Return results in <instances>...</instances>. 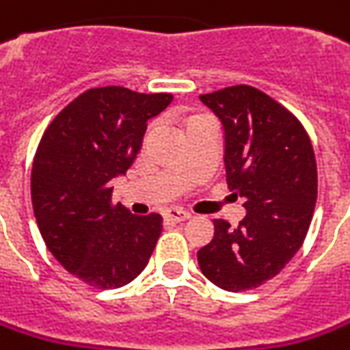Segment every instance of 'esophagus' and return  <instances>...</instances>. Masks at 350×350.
I'll use <instances>...</instances> for the list:
<instances>
[{
    "label": "esophagus",
    "mask_w": 350,
    "mask_h": 350,
    "mask_svg": "<svg viewBox=\"0 0 350 350\" xmlns=\"http://www.w3.org/2000/svg\"><path fill=\"white\" fill-rule=\"evenodd\" d=\"M163 216H165V220H168V222H184V220H187L191 215L182 211V208H166Z\"/></svg>",
    "instance_id": "esophagus-1"
}]
</instances>
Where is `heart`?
<instances>
[{"instance_id":"1","label":"heart","mask_w":350,"mask_h":350,"mask_svg":"<svg viewBox=\"0 0 350 350\" xmlns=\"http://www.w3.org/2000/svg\"><path fill=\"white\" fill-rule=\"evenodd\" d=\"M195 118H201V116H191V118H189L187 122H191V120H195Z\"/></svg>"}]
</instances>
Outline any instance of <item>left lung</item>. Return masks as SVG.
Here are the masks:
<instances>
[{
    "mask_svg": "<svg viewBox=\"0 0 350 350\" xmlns=\"http://www.w3.org/2000/svg\"><path fill=\"white\" fill-rule=\"evenodd\" d=\"M226 132V182L243 197L237 228L215 220V237L199 249L206 280L247 291L278 275L305 241L314 215L318 170L301 120L270 95L239 84L203 94Z\"/></svg>",
    "mask_w": 350,
    "mask_h": 350,
    "instance_id": "obj_1",
    "label": "left lung"
}]
</instances>
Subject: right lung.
I'll return each mask as SVG.
<instances>
[{
  "instance_id": "right-lung-1",
  "label": "right lung",
  "mask_w": 350,
  "mask_h": 350,
  "mask_svg": "<svg viewBox=\"0 0 350 350\" xmlns=\"http://www.w3.org/2000/svg\"><path fill=\"white\" fill-rule=\"evenodd\" d=\"M170 103L172 94L122 85L85 90L51 120L36 149L30 191L40 234L61 266L92 287L130 284L153 255L163 218L115 205L111 180L132 166L147 120Z\"/></svg>"
}]
</instances>
